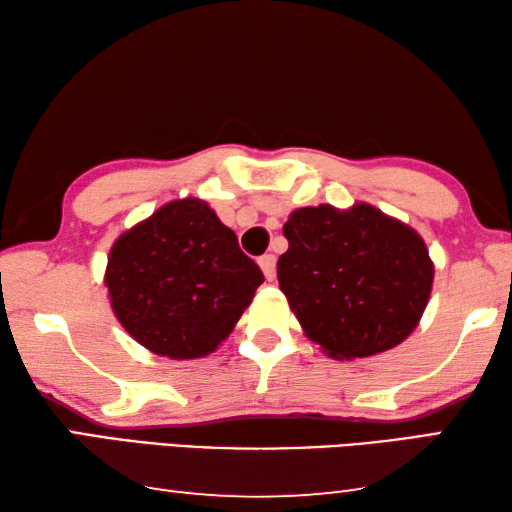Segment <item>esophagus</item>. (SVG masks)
Returning a JSON list of instances; mask_svg holds the SVG:
<instances>
[{
  "mask_svg": "<svg viewBox=\"0 0 512 512\" xmlns=\"http://www.w3.org/2000/svg\"><path fill=\"white\" fill-rule=\"evenodd\" d=\"M257 262H259V266H262L266 280H273L275 277V255H262Z\"/></svg>",
  "mask_w": 512,
  "mask_h": 512,
  "instance_id": "1",
  "label": "esophagus"
}]
</instances>
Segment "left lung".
<instances>
[{
    "mask_svg": "<svg viewBox=\"0 0 512 512\" xmlns=\"http://www.w3.org/2000/svg\"><path fill=\"white\" fill-rule=\"evenodd\" d=\"M277 280L306 336L336 360L367 358L410 336L432 293L425 241L403 221L356 203L297 208Z\"/></svg>",
    "mask_w": 512,
    "mask_h": 512,
    "instance_id": "1",
    "label": "left lung"
}]
</instances>
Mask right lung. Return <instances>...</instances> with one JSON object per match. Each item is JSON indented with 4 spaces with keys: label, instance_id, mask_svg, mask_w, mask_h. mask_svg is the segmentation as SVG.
Masks as SVG:
<instances>
[{
    "label": "right lung",
    "instance_id": "1",
    "mask_svg": "<svg viewBox=\"0 0 512 512\" xmlns=\"http://www.w3.org/2000/svg\"><path fill=\"white\" fill-rule=\"evenodd\" d=\"M264 273L206 201L165 203L111 246L105 284L138 345L172 360L203 358L235 329Z\"/></svg>",
    "mask_w": 512,
    "mask_h": 512
}]
</instances>
